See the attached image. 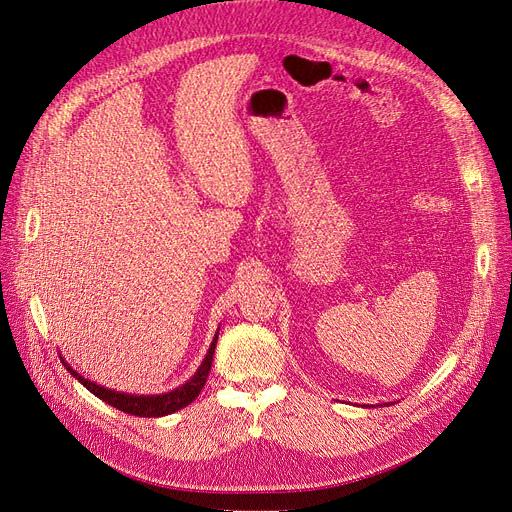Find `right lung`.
Here are the masks:
<instances>
[{
    "instance_id": "obj_1",
    "label": "right lung",
    "mask_w": 512,
    "mask_h": 512,
    "mask_svg": "<svg viewBox=\"0 0 512 512\" xmlns=\"http://www.w3.org/2000/svg\"><path fill=\"white\" fill-rule=\"evenodd\" d=\"M216 339H218V331H216L212 344H210V350H208L206 358L202 360L196 375H193L185 385L173 389V392L160 394V396H133V394L114 392V389H106L102 385H97V383L81 377L77 371H72V367H70V364H66V360H62V362H64V367L70 371L72 377H77L93 396L104 400L106 404L127 412V415H135V417H148V419L150 417H166V415H173V412L185 408L187 404H191L202 392V387H204V383L208 379V373H210V367H212Z\"/></svg>"
}]
</instances>
